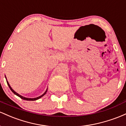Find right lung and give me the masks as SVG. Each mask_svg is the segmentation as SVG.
I'll return each instance as SVG.
<instances>
[{"mask_svg": "<svg viewBox=\"0 0 126 126\" xmlns=\"http://www.w3.org/2000/svg\"><path fill=\"white\" fill-rule=\"evenodd\" d=\"M7 81V83H8V86H9V87L10 89L11 90V91H12V92H13L14 94H16V96H19V97H21V99H24V100H26V101H36V100L39 99H40V97H42V96H44L45 94H46V93L47 92V89L46 90V92H45L44 94H42V95H41V96H39V97H35V98H27V97H24V96H22L20 95V94H17V93H16V92L14 91V90L12 89V87H11V86L9 85V83H8V81Z\"/></svg>", "mask_w": 126, "mask_h": 126, "instance_id": "add662e5", "label": "right lung"}]
</instances>
